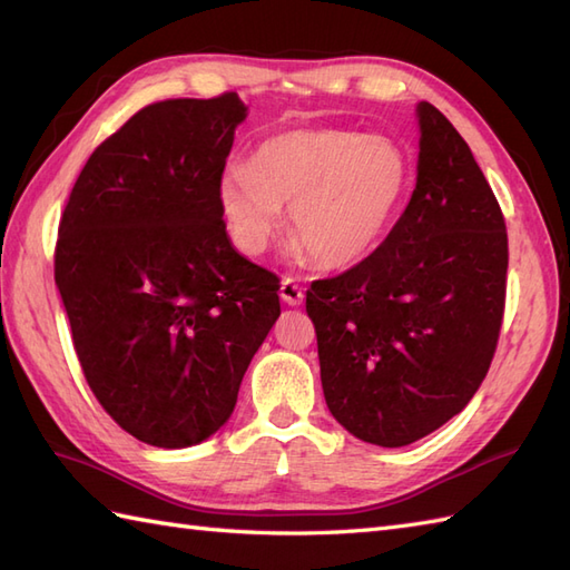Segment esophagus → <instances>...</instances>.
<instances>
[{"mask_svg": "<svg viewBox=\"0 0 570 570\" xmlns=\"http://www.w3.org/2000/svg\"><path fill=\"white\" fill-rule=\"evenodd\" d=\"M281 297H283L285 304L297 306V304H302V299H304V289L297 285L295 278H285V281L281 283Z\"/></svg>", "mask_w": 570, "mask_h": 570, "instance_id": "34e87169", "label": "esophagus"}]
</instances>
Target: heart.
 <instances>
[{"label": "heart", "instance_id": "b5f03b06", "mask_svg": "<svg viewBox=\"0 0 570 570\" xmlns=\"http://www.w3.org/2000/svg\"><path fill=\"white\" fill-rule=\"evenodd\" d=\"M412 165L386 136L337 127L285 129L264 138L252 165H227L218 204L237 247H268L289 204L295 254L323 268H350L372 254L405 204Z\"/></svg>", "mask_w": 570, "mask_h": 570}]
</instances>
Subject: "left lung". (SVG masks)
<instances>
[{"label": "left lung", "mask_w": 570, "mask_h": 570, "mask_svg": "<svg viewBox=\"0 0 570 570\" xmlns=\"http://www.w3.org/2000/svg\"><path fill=\"white\" fill-rule=\"evenodd\" d=\"M417 187L381 247L306 292L321 383L352 436L397 449L463 410L494 360L509 235L465 138L417 105Z\"/></svg>", "instance_id": "left-lung-1"}]
</instances>
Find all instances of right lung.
Masks as SVG:
<instances>
[{
    "label": "right lung",
    "mask_w": 570,
    "mask_h": 570,
    "mask_svg": "<svg viewBox=\"0 0 570 570\" xmlns=\"http://www.w3.org/2000/svg\"><path fill=\"white\" fill-rule=\"evenodd\" d=\"M237 94L146 105L94 150L59 220L55 281L102 410L148 445L202 443L281 316L278 275L235 252L218 181Z\"/></svg>",
    "instance_id": "add662e5"
}]
</instances>
